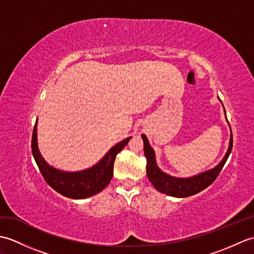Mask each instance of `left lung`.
<instances>
[{
	"label": "left lung",
	"instance_id": "1",
	"mask_svg": "<svg viewBox=\"0 0 254 254\" xmlns=\"http://www.w3.org/2000/svg\"><path fill=\"white\" fill-rule=\"evenodd\" d=\"M144 142V154L147 160L146 165V174L152 185L161 193H165L167 195L175 197H187L203 191L208 186L216 180L220 170L223 169L226 161H227L229 155L233 149V135L230 137L229 148L226 153L224 159L220 161V164L215 167L214 169L205 171L201 175H197L192 178H176L168 176L165 172L161 171L155 160V153L153 148L150 147L148 139L145 135H142Z\"/></svg>",
	"mask_w": 254,
	"mask_h": 254
}]
</instances>
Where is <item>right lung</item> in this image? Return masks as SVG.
I'll return each mask as SVG.
<instances>
[{
	"label": "right lung",
	"mask_w": 254,
	"mask_h": 254,
	"mask_svg": "<svg viewBox=\"0 0 254 254\" xmlns=\"http://www.w3.org/2000/svg\"><path fill=\"white\" fill-rule=\"evenodd\" d=\"M131 137L113 146L98 164L89 169L78 172H64L52 168L41 157L37 145V121L31 137V152L42 177L53 190L69 198H85L99 193L109 185L113 176V164L118 153Z\"/></svg>",
	"instance_id": "add662e5"
}]
</instances>
